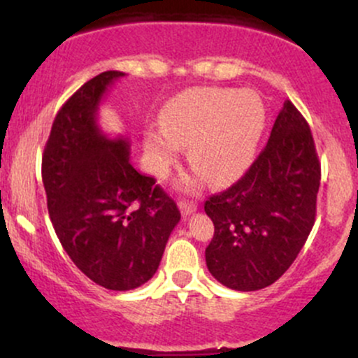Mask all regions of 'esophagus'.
<instances>
[{
  "label": "esophagus",
  "mask_w": 358,
  "mask_h": 358,
  "mask_svg": "<svg viewBox=\"0 0 358 358\" xmlns=\"http://www.w3.org/2000/svg\"><path fill=\"white\" fill-rule=\"evenodd\" d=\"M178 207H180V210H182L185 217L190 215V213L196 210V203L195 202H188V200H180Z\"/></svg>",
  "instance_id": "34e87169"
}]
</instances>
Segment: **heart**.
<instances>
[{"mask_svg":"<svg viewBox=\"0 0 358 358\" xmlns=\"http://www.w3.org/2000/svg\"><path fill=\"white\" fill-rule=\"evenodd\" d=\"M266 127V108L254 92L224 87H196L173 97L163 110L162 126L145 133L150 171L165 178L190 145L195 173L185 185L202 183L207 173L224 185L239 178L252 162Z\"/></svg>","mask_w":358,"mask_h":358,"instance_id":"obj_1","label":"heart"}]
</instances>
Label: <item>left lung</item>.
I'll return each mask as SVG.
<instances>
[{
    "label": "left lung",
    "instance_id": "left-lung-1",
    "mask_svg": "<svg viewBox=\"0 0 358 358\" xmlns=\"http://www.w3.org/2000/svg\"><path fill=\"white\" fill-rule=\"evenodd\" d=\"M320 178L310 126L286 101L268 145L245 175L205 202L215 227L205 249L212 276L237 291L278 281L313 229Z\"/></svg>",
    "mask_w": 358,
    "mask_h": 358
}]
</instances>
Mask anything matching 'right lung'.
Wrapping results in <instances>:
<instances>
[{
	"label": "right lung",
	"mask_w": 358,
	"mask_h": 358,
	"mask_svg": "<svg viewBox=\"0 0 358 358\" xmlns=\"http://www.w3.org/2000/svg\"><path fill=\"white\" fill-rule=\"evenodd\" d=\"M124 73L85 82L62 106L42 158L47 207L62 248L96 285L129 291L153 278L180 210L156 180L129 162L124 136L97 124L108 89Z\"/></svg>",
	"instance_id": "add662e5"
}]
</instances>
